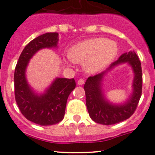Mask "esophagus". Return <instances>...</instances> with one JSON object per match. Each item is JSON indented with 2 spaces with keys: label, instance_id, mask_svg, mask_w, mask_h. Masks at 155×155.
Instances as JSON below:
<instances>
[{
  "label": "esophagus",
  "instance_id": "34e87169",
  "mask_svg": "<svg viewBox=\"0 0 155 155\" xmlns=\"http://www.w3.org/2000/svg\"><path fill=\"white\" fill-rule=\"evenodd\" d=\"M77 83L79 84V85H83L84 83H85V80H84L83 79H79V80H78V82H77Z\"/></svg>",
  "mask_w": 155,
  "mask_h": 155
}]
</instances>
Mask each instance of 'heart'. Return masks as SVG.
Listing matches in <instances>:
<instances>
[{"instance_id":"b5f03b06","label":"heart","mask_w":155,"mask_h":155,"mask_svg":"<svg viewBox=\"0 0 155 155\" xmlns=\"http://www.w3.org/2000/svg\"><path fill=\"white\" fill-rule=\"evenodd\" d=\"M117 45L105 38H94L75 45L69 52L68 60L84 63L88 73H96L109 64L117 54Z\"/></svg>"}]
</instances>
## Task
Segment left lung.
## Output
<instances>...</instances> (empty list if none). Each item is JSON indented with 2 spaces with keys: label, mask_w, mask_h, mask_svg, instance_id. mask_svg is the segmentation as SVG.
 I'll return each mask as SVG.
<instances>
[{
  "label": "left lung",
  "mask_w": 155,
  "mask_h": 155,
  "mask_svg": "<svg viewBox=\"0 0 155 155\" xmlns=\"http://www.w3.org/2000/svg\"><path fill=\"white\" fill-rule=\"evenodd\" d=\"M127 62L134 73V90L130 98L120 105H114L108 102L102 93L101 85L104 75L114 66ZM86 106L90 117L97 124L112 125L130 118L136 110L142 95V73L141 62L135 51L124 53L117 61L111 64L105 71L89 76L84 85Z\"/></svg>",
  "instance_id": "left-lung-1"
}]
</instances>
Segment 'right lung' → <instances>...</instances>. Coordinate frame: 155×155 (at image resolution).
Returning <instances> with one entry per match:
<instances>
[{
	"label": "right lung",
	"instance_id": "1",
	"mask_svg": "<svg viewBox=\"0 0 155 155\" xmlns=\"http://www.w3.org/2000/svg\"><path fill=\"white\" fill-rule=\"evenodd\" d=\"M58 32H48L30 41L21 53L14 72L15 99L22 115L32 123L51 126L64 117L67 98L76 88L74 79L56 78L43 94L35 92L25 77V70L33 55L43 48H57Z\"/></svg>",
	"mask_w": 155,
	"mask_h": 155
}]
</instances>
